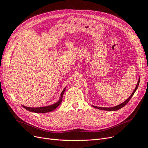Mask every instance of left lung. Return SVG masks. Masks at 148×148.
Listing matches in <instances>:
<instances>
[{
  "label": "left lung",
  "instance_id": "left-lung-1",
  "mask_svg": "<svg viewBox=\"0 0 148 148\" xmlns=\"http://www.w3.org/2000/svg\"><path fill=\"white\" fill-rule=\"evenodd\" d=\"M140 77L139 78V79H138V82L137 83V84H136V86L135 89V90L133 91V92H132V94L131 95V96H130L128 99L125 101V102H123V103H122V104H120L118 106H116L115 107H97V106H92V107H95V108L96 109H100V110H108V111H115V110H119L120 109L122 108L123 107H124L125 105H126L127 103L129 102V101L130 100L131 98L132 97V96H133L134 94H135V91L137 90V89L138 88V86H139V83H140Z\"/></svg>",
  "mask_w": 148,
  "mask_h": 148
}]
</instances>
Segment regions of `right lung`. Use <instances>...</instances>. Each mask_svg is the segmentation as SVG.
I'll return each instance as SVG.
<instances>
[{
    "instance_id": "1",
    "label": "right lung",
    "mask_w": 148,
    "mask_h": 148,
    "mask_svg": "<svg viewBox=\"0 0 148 148\" xmlns=\"http://www.w3.org/2000/svg\"><path fill=\"white\" fill-rule=\"evenodd\" d=\"M65 90V88L64 89V90L62 91L60 95V98L59 100V101L56 102L55 104H52L51 106H45V107H26L24 106H22L26 110H28V111L32 112H35V113H47L49 112H51L56 109L57 107L59 106L62 102V97H63L64 93Z\"/></svg>"
}]
</instances>
